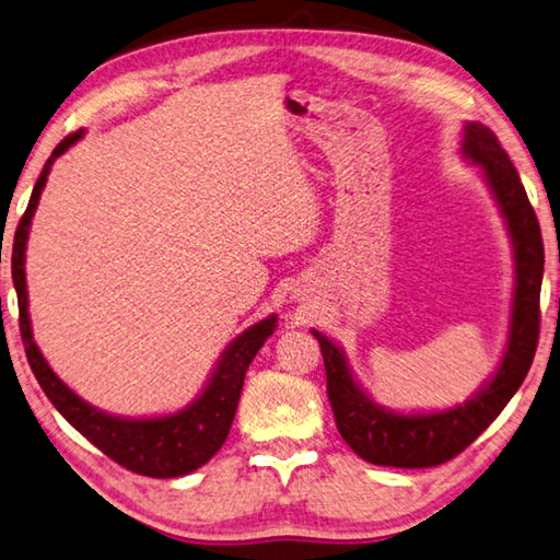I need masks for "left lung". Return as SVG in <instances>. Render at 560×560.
Instances as JSON below:
<instances>
[{
	"mask_svg": "<svg viewBox=\"0 0 560 560\" xmlns=\"http://www.w3.org/2000/svg\"><path fill=\"white\" fill-rule=\"evenodd\" d=\"M463 156L482 166L487 186L510 228L516 287L512 303V328L500 370L465 406L439 413H394L374 404L354 382L342 350L323 332L313 330L320 342L328 399L335 423L345 443L362 460L389 467H433L453 460L490 425L520 389L534 362L538 345V299L544 279V240L536 212L514 164L492 129L470 121L463 131Z\"/></svg>",
	"mask_w": 560,
	"mask_h": 560,
	"instance_id": "left-lung-1",
	"label": "left lung"
}]
</instances>
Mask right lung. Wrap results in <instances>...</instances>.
I'll list each match as a JSON object with an SVG mask.
<instances>
[{
  "mask_svg": "<svg viewBox=\"0 0 560 560\" xmlns=\"http://www.w3.org/2000/svg\"><path fill=\"white\" fill-rule=\"evenodd\" d=\"M83 137V131H73L54 149V154L46 161L44 171L34 186L32 200H28L26 212L19 220L14 232V249H12V279L19 299V330H22L26 360L32 364L34 377L38 380L40 389L46 392L50 404L56 406L60 416L80 431L85 439L97 445L112 460L119 463L127 470L147 477H180L200 465H206L212 455H215L222 443H225L232 419H235L237 401L242 394V384H245L247 368L259 352L264 340L269 338L277 328V315H269L267 320H259L252 325L249 330L240 335L237 340L228 345L222 352L215 372L196 401L178 413L159 416V419H119V416H109L105 411H97L95 406L80 399L75 392L60 382L54 370L48 368L44 354L38 352L34 335H32V320H28V303H26V240L28 228H32L34 210L38 206L40 190L46 186V178L50 174L54 161L63 154L68 147Z\"/></svg>",
  "mask_w": 560,
  "mask_h": 560,
  "instance_id": "1",
  "label": "right lung"
}]
</instances>
